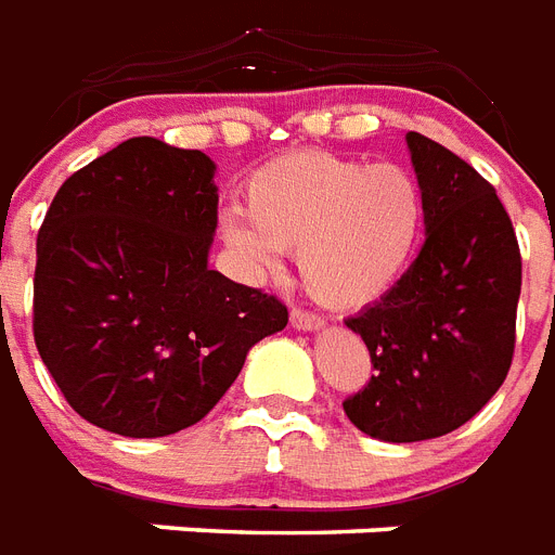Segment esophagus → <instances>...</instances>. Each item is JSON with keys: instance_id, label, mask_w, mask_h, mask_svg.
I'll use <instances>...</instances> for the list:
<instances>
[{"instance_id": "34e87169", "label": "esophagus", "mask_w": 555, "mask_h": 555, "mask_svg": "<svg viewBox=\"0 0 555 555\" xmlns=\"http://www.w3.org/2000/svg\"><path fill=\"white\" fill-rule=\"evenodd\" d=\"M291 325H294L296 331H317L325 325V320H322L320 313H311V311H302V308H294L291 311Z\"/></svg>"}]
</instances>
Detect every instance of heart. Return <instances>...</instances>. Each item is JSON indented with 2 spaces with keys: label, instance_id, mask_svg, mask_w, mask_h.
<instances>
[{
  "label": "heart",
  "instance_id": "heart-1",
  "mask_svg": "<svg viewBox=\"0 0 555 555\" xmlns=\"http://www.w3.org/2000/svg\"><path fill=\"white\" fill-rule=\"evenodd\" d=\"M247 209L221 218L227 244L253 276L299 250V273L328 308L377 302L412 268L426 224L417 178L400 164H369L305 150L270 160L244 186Z\"/></svg>",
  "mask_w": 555,
  "mask_h": 555
}]
</instances>
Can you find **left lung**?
I'll list each match as a JSON object with an SVG mask.
<instances>
[{
    "mask_svg": "<svg viewBox=\"0 0 555 555\" xmlns=\"http://www.w3.org/2000/svg\"><path fill=\"white\" fill-rule=\"evenodd\" d=\"M426 201V242L405 276L346 325L374 374L348 421L388 443L440 438L481 412L516 351L521 253L495 186L447 146L405 134Z\"/></svg>",
    "mask_w": 555,
    "mask_h": 555,
    "instance_id": "left-lung-1",
    "label": "left lung"
}]
</instances>
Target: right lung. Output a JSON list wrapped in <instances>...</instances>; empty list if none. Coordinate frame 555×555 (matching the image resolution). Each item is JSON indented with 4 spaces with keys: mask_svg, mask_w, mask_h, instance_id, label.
<instances>
[{
    "mask_svg": "<svg viewBox=\"0 0 555 555\" xmlns=\"http://www.w3.org/2000/svg\"><path fill=\"white\" fill-rule=\"evenodd\" d=\"M216 164L132 138L77 169L46 212L34 343L74 412L124 438L198 423L259 339L287 325L276 296L207 268Z\"/></svg>",
    "mask_w": 555,
    "mask_h": 555,
    "instance_id": "obj_1",
    "label": "right lung"
}]
</instances>
